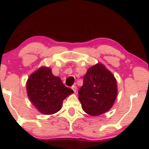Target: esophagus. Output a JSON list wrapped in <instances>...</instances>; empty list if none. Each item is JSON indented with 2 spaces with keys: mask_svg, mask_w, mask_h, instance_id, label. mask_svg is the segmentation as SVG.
Returning a JSON list of instances; mask_svg holds the SVG:
<instances>
[{
  "mask_svg": "<svg viewBox=\"0 0 149 149\" xmlns=\"http://www.w3.org/2000/svg\"><path fill=\"white\" fill-rule=\"evenodd\" d=\"M72 89H73V91H74V93H76L77 92V87L76 86H72Z\"/></svg>",
  "mask_w": 149,
  "mask_h": 149,
  "instance_id": "obj_1",
  "label": "esophagus"
}]
</instances>
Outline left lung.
I'll list each match as a JSON object with an SVG mask.
<instances>
[{
	"instance_id": "left-lung-1",
	"label": "left lung",
	"mask_w": 149,
	"mask_h": 149,
	"mask_svg": "<svg viewBox=\"0 0 149 149\" xmlns=\"http://www.w3.org/2000/svg\"><path fill=\"white\" fill-rule=\"evenodd\" d=\"M78 93L84 112L97 116L114 105L118 95L116 79L104 65L98 63L88 68Z\"/></svg>"
}]
</instances>
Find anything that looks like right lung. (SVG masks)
Here are the masks:
<instances>
[{
    "label": "right lung",
    "mask_w": 149,
    "mask_h": 149,
    "mask_svg": "<svg viewBox=\"0 0 149 149\" xmlns=\"http://www.w3.org/2000/svg\"><path fill=\"white\" fill-rule=\"evenodd\" d=\"M29 99L37 110L52 115L61 109L65 98L74 93L65 87L59 77L54 76L49 67L41 66L29 75L26 83Z\"/></svg>",
    "instance_id": "obj_1"
}]
</instances>
